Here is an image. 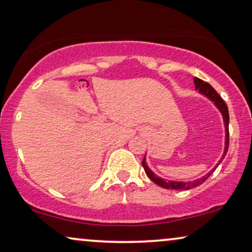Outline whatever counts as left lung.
I'll return each mask as SVG.
<instances>
[{
	"mask_svg": "<svg viewBox=\"0 0 252 252\" xmlns=\"http://www.w3.org/2000/svg\"><path fill=\"white\" fill-rule=\"evenodd\" d=\"M194 85H195V88L200 92V93L206 95L207 97L211 98L213 102L215 103V106L218 107L220 111L222 113V116H223L224 126H225V148H224L223 156H222L221 160H220L219 164H218V166H219L220 163L223 160L225 155H227L228 148H229V128H228V126H229V113H228V107H227V104H225L224 101L222 100V97L218 94V92H216L215 89L208 84V82L202 81L201 79H199V78H194ZM142 165H143V167H144L146 176H148L150 179L154 181L155 184H157L158 186L163 187V189H194V187H197L199 185L205 183V181L208 179L209 177H211V174L213 173V172L215 171V168L218 167V166H215V168H213V170L209 172L208 174H206L205 177L200 178V179L194 180V181H189V183H184V181H166V180L161 179V178L157 177L154 173V172H152L148 167V165H146V163H145V157L143 158Z\"/></svg>",
	"mask_w": 252,
	"mask_h": 252,
	"instance_id": "8db88e82",
	"label": "left lung"
}]
</instances>
